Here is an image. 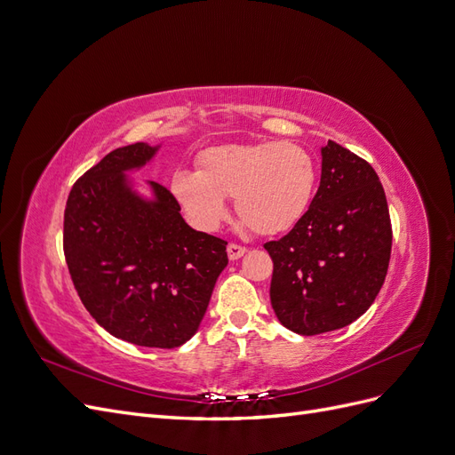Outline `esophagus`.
I'll return each mask as SVG.
<instances>
[{
  "label": "esophagus",
  "instance_id": "esophagus-1",
  "mask_svg": "<svg viewBox=\"0 0 455 455\" xmlns=\"http://www.w3.org/2000/svg\"><path fill=\"white\" fill-rule=\"evenodd\" d=\"M244 254H246L244 246H241V244H237V243H229V244H228V256H229V259H239V258L244 256Z\"/></svg>",
  "mask_w": 455,
  "mask_h": 455
}]
</instances>
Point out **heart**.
I'll use <instances>...</instances> for the list:
<instances>
[{
    "label": "heart",
    "mask_w": 455,
    "mask_h": 455,
    "mask_svg": "<svg viewBox=\"0 0 455 455\" xmlns=\"http://www.w3.org/2000/svg\"><path fill=\"white\" fill-rule=\"evenodd\" d=\"M315 184V161L298 144H224L201 151L197 172H174L171 194L199 231L222 224L226 197H233L237 216L254 233L277 235L307 212Z\"/></svg>",
    "instance_id": "heart-1"
}]
</instances>
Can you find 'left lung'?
<instances>
[{"mask_svg": "<svg viewBox=\"0 0 455 455\" xmlns=\"http://www.w3.org/2000/svg\"><path fill=\"white\" fill-rule=\"evenodd\" d=\"M321 156V184L307 212L284 237L264 244L273 259V311L301 336L347 326L374 304L393 243L371 164L332 140Z\"/></svg>", "mask_w": 455, "mask_h": 455, "instance_id": "obj_1", "label": "left lung"}]
</instances>
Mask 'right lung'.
Returning a JSON list of instances; mask_svg holds the SVG:
<instances>
[{"label":"right lung","mask_w":455,"mask_h":455,"mask_svg":"<svg viewBox=\"0 0 455 455\" xmlns=\"http://www.w3.org/2000/svg\"><path fill=\"white\" fill-rule=\"evenodd\" d=\"M159 146L117 148L74 184L64 211V256L85 309L109 334L134 346L172 349L197 332L226 241L189 228L161 184L154 199L125 172L142 169Z\"/></svg>","instance_id":"obj_1"}]
</instances>
